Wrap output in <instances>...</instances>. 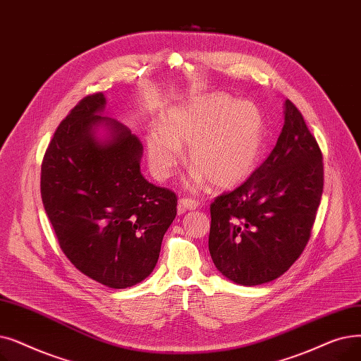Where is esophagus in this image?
Returning <instances> with one entry per match:
<instances>
[{
    "mask_svg": "<svg viewBox=\"0 0 361 361\" xmlns=\"http://www.w3.org/2000/svg\"><path fill=\"white\" fill-rule=\"evenodd\" d=\"M199 208V202L195 199H189V197H183L178 202V212L183 214L185 211H193Z\"/></svg>",
    "mask_w": 361,
    "mask_h": 361,
    "instance_id": "esophagus-1",
    "label": "esophagus"
}]
</instances>
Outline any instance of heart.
Listing matches in <instances>:
<instances>
[{"label":"heart","mask_w":361,"mask_h":361,"mask_svg":"<svg viewBox=\"0 0 361 361\" xmlns=\"http://www.w3.org/2000/svg\"><path fill=\"white\" fill-rule=\"evenodd\" d=\"M264 118L250 102L228 94H203L171 107L162 127L147 134L149 164L156 178L166 180L189 146V161L197 169L196 185L207 177L216 187H233L257 169L264 147Z\"/></svg>","instance_id":"heart-1"}]
</instances>
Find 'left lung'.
<instances>
[{
  "label": "left lung",
  "mask_w": 361,
  "mask_h": 361,
  "mask_svg": "<svg viewBox=\"0 0 361 361\" xmlns=\"http://www.w3.org/2000/svg\"><path fill=\"white\" fill-rule=\"evenodd\" d=\"M269 158L242 185L211 203L209 254L238 285L280 277L305 249L323 193V153L302 114L286 100Z\"/></svg>",
  "instance_id": "obj_1"
}]
</instances>
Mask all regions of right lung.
I'll return each instance as SVG.
<instances>
[{"label": "right lung", "mask_w": 361, "mask_h": 361, "mask_svg": "<svg viewBox=\"0 0 361 361\" xmlns=\"http://www.w3.org/2000/svg\"><path fill=\"white\" fill-rule=\"evenodd\" d=\"M106 99L90 94L59 123L41 165V197L59 245L75 267L99 283L125 289L158 262L177 215V195L140 171L143 145L115 119L97 115ZM103 121L111 140L93 127Z\"/></svg>", "instance_id": "obj_1"}]
</instances>
